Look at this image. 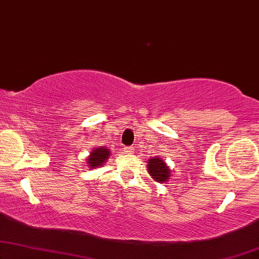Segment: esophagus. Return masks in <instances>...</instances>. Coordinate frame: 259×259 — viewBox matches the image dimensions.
Masks as SVG:
<instances>
[{"label": "esophagus", "instance_id": "1", "mask_svg": "<svg viewBox=\"0 0 259 259\" xmlns=\"http://www.w3.org/2000/svg\"><path fill=\"white\" fill-rule=\"evenodd\" d=\"M125 152H126V154H133V152H134V147H126L125 148Z\"/></svg>", "mask_w": 259, "mask_h": 259}]
</instances>
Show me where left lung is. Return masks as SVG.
I'll use <instances>...</instances> for the list:
<instances>
[{
    "mask_svg": "<svg viewBox=\"0 0 259 259\" xmlns=\"http://www.w3.org/2000/svg\"><path fill=\"white\" fill-rule=\"evenodd\" d=\"M149 163V174L151 175L152 178L157 182H165L167 180V177L170 176V170L167 165L165 164V162H163L161 158L158 157H154L151 158Z\"/></svg>",
    "mask_w": 259,
    "mask_h": 259,
    "instance_id": "obj_1",
    "label": "left lung"
}]
</instances>
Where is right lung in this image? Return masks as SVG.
Wrapping results in <instances>:
<instances>
[{
	"instance_id": "obj_1",
	"label": "right lung",
	"mask_w": 259,
	"mask_h": 259,
	"mask_svg": "<svg viewBox=\"0 0 259 259\" xmlns=\"http://www.w3.org/2000/svg\"><path fill=\"white\" fill-rule=\"evenodd\" d=\"M110 155L108 149L105 148H96L95 150L90 152V157L88 158V163L90 167H96L102 165V163L105 162V159L108 158V156Z\"/></svg>"
}]
</instances>
